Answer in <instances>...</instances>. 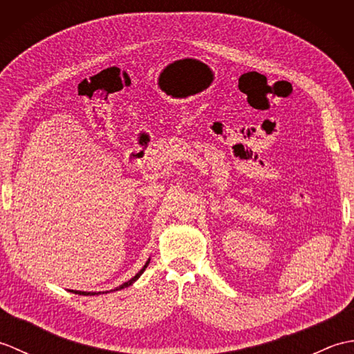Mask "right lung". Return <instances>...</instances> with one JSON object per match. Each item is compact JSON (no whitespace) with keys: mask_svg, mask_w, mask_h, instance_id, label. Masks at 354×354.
<instances>
[{"mask_svg":"<svg viewBox=\"0 0 354 354\" xmlns=\"http://www.w3.org/2000/svg\"><path fill=\"white\" fill-rule=\"evenodd\" d=\"M149 261H150V260H147V263H146V265H145V266H142V269L140 270V272H138L137 275H135L133 278H131V280H129V281H126V283H123L122 286H118V288H115L114 290H120V289H124V288H127V286H131V284H132V283H133L135 280H138V277H140V275H141L142 272H145V269L147 268V265H149ZM74 293H79V295H99V293H100V292H97V293H95V292H80V290H74Z\"/></svg>","mask_w":354,"mask_h":354,"instance_id":"1","label":"right lung"}]
</instances>
